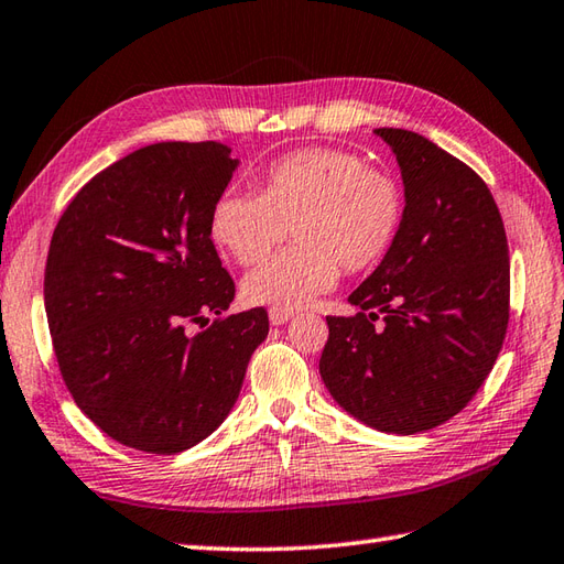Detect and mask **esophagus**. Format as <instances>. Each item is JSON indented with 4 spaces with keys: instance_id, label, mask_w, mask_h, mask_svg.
Masks as SVG:
<instances>
[{
    "instance_id": "esophagus-1",
    "label": "esophagus",
    "mask_w": 564,
    "mask_h": 564,
    "mask_svg": "<svg viewBox=\"0 0 564 564\" xmlns=\"http://www.w3.org/2000/svg\"><path fill=\"white\" fill-rule=\"evenodd\" d=\"M291 317H293V313H289V311H271L269 313L271 325H283V323H289Z\"/></svg>"
}]
</instances>
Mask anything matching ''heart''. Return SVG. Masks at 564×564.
I'll use <instances>...</instances> for the list:
<instances>
[{"label":"heart","instance_id":"heart-1","mask_svg":"<svg viewBox=\"0 0 564 564\" xmlns=\"http://www.w3.org/2000/svg\"><path fill=\"white\" fill-rule=\"evenodd\" d=\"M405 215L393 173L359 153L311 147L273 161L259 193L227 187L209 213V231L231 259L251 267L293 231L295 247L253 269L245 283L251 305L297 311L333 289L339 267L369 271L386 259Z\"/></svg>","mask_w":564,"mask_h":564}]
</instances>
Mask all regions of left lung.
I'll return each mask as SVG.
<instances>
[{
	"mask_svg": "<svg viewBox=\"0 0 564 564\" xmlns=\"http://www.w3.org/2000/svg\"><path fill=\"white\" fill-rule=\"evenodd\" d=\"M377 134L401 165L403 225L349 295L357 315H327L319 377L357 421L413 435L457 415L494 369L509 327V241L467 163L415 131Z\"/></svg>",
	"mask_w": 564,
	"mask_h": 564,
	"instance_id": "left-lung-1",
	"label": "left lung"
}]
</instances>
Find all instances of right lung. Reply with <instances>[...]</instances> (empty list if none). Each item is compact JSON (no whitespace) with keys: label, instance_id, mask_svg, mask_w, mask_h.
I'll return each instance as SVG.
<instances>
[{"label":"right lung","instance_id":"right-lung-1","mask_svg":"<svg viewBox=\"0 0 564 564\" xmlns=\"http://www.w3.org/2000/svg\"><path fill=\"white\" fill-rule=\"evenodd\" d=\"M217 141L129 153L80 187L51 237L43 301L61 377L102 433L151 455L225 421L269 335L263 307L225 315L235 281L209 213L239 163Z\"/></svg>","mask_w":564,"mask_h":564}]
</instances>
